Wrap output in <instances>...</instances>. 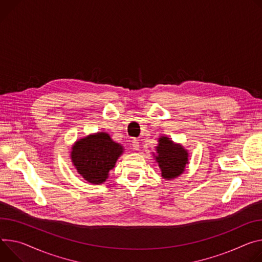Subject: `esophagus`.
Here are the masks:
<instances>
[{
  "instance_id": "34e87169",
  "label": "esophagus",
  "mask_w": 262,
  "mask_h": 262,
  "mask_svg": "<svg viewBox=\"0 0 262 262\" xmlns=\"http://www.w3.org/2000/svg\"><path fill=\"white\" fill-rule=\"evenodd\" d=\"M132 146H133V149H134V150H139V148H140V143H139V140H136V139H134V140L132 141Z\"/></svg>"
}]
</instances>
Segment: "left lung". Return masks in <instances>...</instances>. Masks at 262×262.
<instances>
[{"label":"left lung","mask_w":262,"mask_h":262,"mask_svg":"<svg viewBox=\"0 0 262 262\" xmlns=\"http://www.w3.org/2000/svg\"><path fill=\"white\" fill-rule=\"evenodd\" d=\"M157 162L162 171V177L171 180L183 173L188 163V152L181 145L174 144L167 137L159 139L157 146Z\"/></svg>","instance_id":"8db88e82"}]
</instances>
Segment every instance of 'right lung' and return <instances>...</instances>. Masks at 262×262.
<instances>
[{
    "instance_id": "right-lung-1",
    "label": "right lung",
    "mask_w": 262,
    "mask_h": 262,
    "mask_svg": "<svg viewBox=\"0 0 262 262\" xmlns=\"http://www.w3.org/2000/svg\"><path fill=\"white\" fill-rule=\"evenodd\" d=\"M122 151V146L115 143L108 134L97 133L77 141L71 151V159L85 181L101 184Z\"/></svg>"
}]
</instances>
